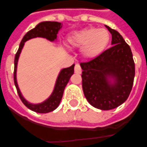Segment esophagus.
Listing matches in <instances>:
<instances>
[{"mask_svg": "<svg viewBox=\"0 0 147 147\" xmlns=\"http://www.w3.org/2000/svg\"><path fill=\"white\" fill-rule=\"evenodd\" d=\"M82 68H81L80 65L78 64V63H77V64L75 65V72L77 74H81L82 73Z\"/></svg>", "mask_w": 147, "mask_h": 147, "instance_id": "esophagus-1", "label": "esophagus"}]
</instances>
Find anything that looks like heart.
<instances>
[{
	"label": "heart",
	"mask_w": 147,
	"mask_h": 147,
	"mask_svg": "<svg viewBox=\"0 0 147 147\" xmlns=\"http://www.w3.org/2000/svg\"><path fill=\"white\" fill-rule=\"evenodd\" d=\"M68 41L72 47L82 48V53L85 57L94 58L106 49L110 34L105 29L86 28L71 34Z\"/></svg>",
	"instance_id": "obj_1"
}]
</instances>
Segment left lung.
Wrapping results in <instances>:
<instances>
[{
	"mask_svg": "<svg viewBox=\"0 0 147 147\" xmlns=\"http://www.w3.org/2000/svg\"><path fill=\"white\" fill-rule=\"evenodd\" d=\"M105 26L111 33L112 47L80 65L87 100L98 109L107 111L116 108L128 98L134 84L135 65L130 47L122 36Z\"/></svg>",
	"mask_w": 147,
	"mask_h": 147,
	"instance_id": "obj_1",
	"label": "left lung"
}]
</instances>
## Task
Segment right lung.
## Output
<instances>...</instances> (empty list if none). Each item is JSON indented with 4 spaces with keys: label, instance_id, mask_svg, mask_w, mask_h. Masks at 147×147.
Wrapping results in <instances>:
<instances>
[{
    "label": "right lung",
    "instance_id": "add662e5",
    "mask_svg": "<svg viewBox=\"0 0 147 147\" xmlns=\"http://www.w3.org/2000/svg\"><path fill=\"white\" fill-rule=\"evenodd\" d=\"M62 24L59 23V22L45 21L40 23L38 25L36 26L35 28L32 29L26 33V35L24 36V38L22 39L19 49L15 55L13 80H14V84L16 88H17V93H18V95L20 98V100H22V102L24 104V105L26 107H28L29 109L36 112V113H41V114L49 113V112L53 111L57 108L58 106L59 105L60 101L62 100L65 88L69 82L71 76L73 75L75 65L73 64L69 68L62 69L60 73L59 74L54 90H53V93L49 96V98L43 102L40 103V104L34 105V104L29 103L24 97L22 96L21 92L18 88V85H17V66L18 59H19L20 54L21 53L22 49L24 46V42L26 41L35 37H43L49 40V41H54L55 40H56L58 32L60 29L62 28Z\"/></svg>",
    "mask_w": 147,
    "mask_h": 147
}]
</instances>
